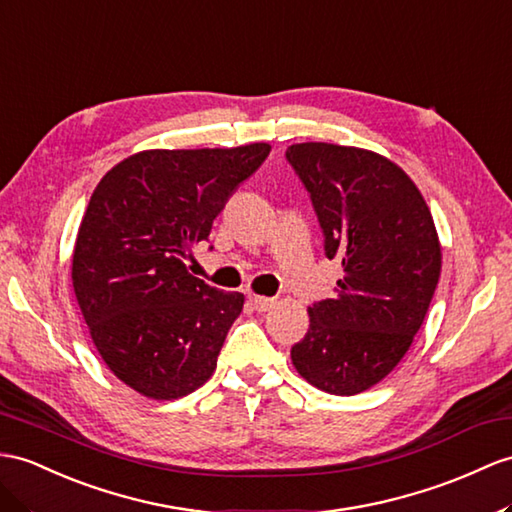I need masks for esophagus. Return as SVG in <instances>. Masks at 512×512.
I'll return each mask as SVG.
<instances>
[{
    "instance_id": "obj_1",
    "label": "esophagus",
    "mask_w": 512,
    "mask_h": 512,
    "mask_svg": "<svg viewBox=\"0 0 512 512\" xmlns=\"http://www.w3.org/2000/svg\"><path fill=\"white\" fill-rule=\"evenodd\" d=\"M249 304H252L254 310H258V313H267V310L276 306V299L263 297V295H249Z\"/></svg>"
}]
</instances>
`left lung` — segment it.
I'll return each instance as SVG.
<instances>
[{
    "label": "left lung",
    "instance_id": "obj_1",
    "mask_svg": "<svg viewBox=\"0 0 512 512\" xmlns=\"http://www.w3.org/2000/svg\"><path fill=\"white\" fill-rule=\"evenodd\" d=\"M286 160L313 199L326 256L339 258L336 295L308 306L291 347L299 376L330 395L371 389L397 367L426 319L441 276V243L426 199L376 152L297 143Z\"/></svg>",
    "mask_w": 512,
    "mask_h": 512
}]
</instances>
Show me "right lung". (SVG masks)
Listing matches in <instances>:
<instances>
[{
    "label": "right lung",
    "instance_id": "1",
    "mask_svg": "<svg viewBox=\"0 0 512 512\" xmlns=\"http://www.w3.org/2000/svg\"><path fill=\"white\" fill-rule=\"evenodd\" d=\"M271 145L145 149L99 180L73 249V291L108 369L152 400L199 389L243 293L191 276L184 260Z\"/></svg>",
    "mask_w": 512,
    "mask_h": 512
}]
</instances>
